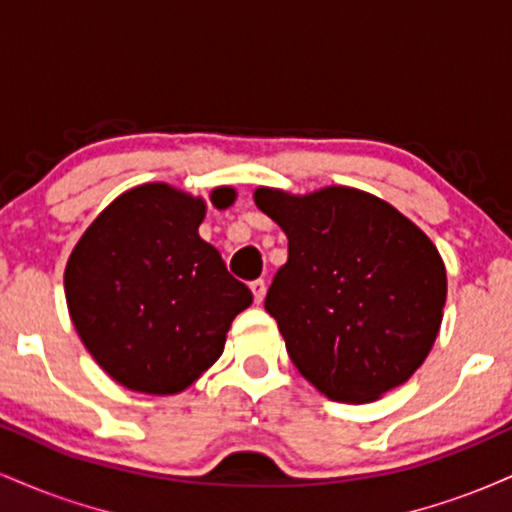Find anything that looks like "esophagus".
I'll return each instance as SVG.
<instances>
[{"label":"esophagus","instance_id":"esophagus-1","mask_svg":"<svg viewBox=\"0 0 512 512\" xmlns=\"http://www.w3.org/2000/svg\"><path fill=\"white\" fill-rule=\"evenodd\" d=\"M250 291H252V296H255V303H262L264 301V293H267V281L255 279L250 284Z\"/></svg>","mask_w":512,"mask_h":512}]
</instances>
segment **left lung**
Returning <instances> with one entry per match:
<instances>
[{
	"label": "left lung",
	"instance_id": "8db88e82",
	"mask_svg": "<svg viewBox=\"0 0 512 512\" xmlns=\"http://www.w3.org/2000/svg\"><path fill=\"white\" fill-rule=\"evenodd\" d=\"M255 202L289 238L264 310L303 378L346 404L407 383L436 342L448 293L426 233L351 187L305 197L260 187Z\"/></svg>",
	"mask_w": 512,
	"mask_h": 512
}]
</instances>
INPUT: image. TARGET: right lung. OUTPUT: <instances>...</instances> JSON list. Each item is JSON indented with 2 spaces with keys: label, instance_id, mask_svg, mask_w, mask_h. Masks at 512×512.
Wrapping results in <instances>:
<instances>
[{
  "label": "right lung",
  "instance_id": "add662e5",
  "mask_svg": "<svg viewBox=\"0 0 512 512\" xmlns=\"http://www.w3.org/2000/svg\"><path fill=\"white\" fill-rule=\"evenodd\" d=\"M236 192H211L214 207ZM204 202L151 182L88 226L67 262L64 293L81 342L110 378L175 395L221 356L233 317L252 303L219 250L199 238Z\"/></svg>",
  "mask_w": 512,
  "mask_h": 512
}]
</instances>
